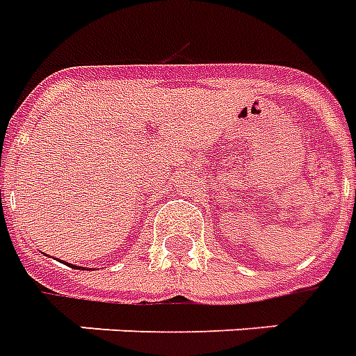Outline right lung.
<instances>
[{
  "label": "right lung",
  "instance_id": "right-lung-1",
  "mask_svg": "<svg viewBox=\"0 0 356 356\" xmlns=\"http://www.w3.org/2000/svg\"><path fill=\"white\" fill-rule=\"evenodd\" d=\"M71 266V268H81V266H73V264H70Z\"/></svg>",
  "mask_w": 356,
  "mask_h": 356
}]
</instances>
